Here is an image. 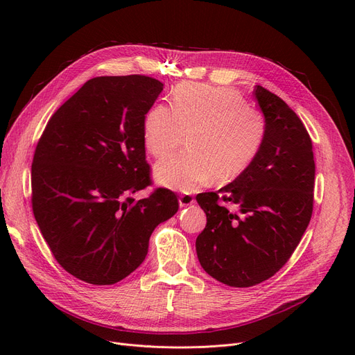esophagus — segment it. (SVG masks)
I'll use <instances>...</instances> for the list:
<instances>
[{
	"mask_svg": "<svg viewBox=\"0 0 355 355\" xmlns=\"http://www.w3.org/2000/svg\"><path fill=\"white\" fill-rule=\"evenodd\" d=\"M180 206L181 207H187V206H191V204L196 202V198L193 194H189V193H184L180 196Z\"/></svg>",
	"mask_w": 355,
	"mask_h": 355,
	"instance_id": "1",
	"label": "esophagus"
}]
</instances>
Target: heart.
I'll return each mask as SVG.
<instances>
[{
    "mask_svg": "<svg viewBox=\"0 0 355 355\" xmlns=\"http://www.w3.org/2000/svg\"><path fill=\"white\" fill-rule=\"evenodd\" d=\"M170 103L171 107L155 105L145 115V148L157 158L166 157L187 132L190 151L157 164L161 184L193 191L214 177L230 181L248 170L266 135L262 112L246 106L233 89L198 83L178 85Z\"/></svg>",
    "mask_w": 355,
    "mask_h": 355,
    "instance_id": "b5f03b06",
    "label": "heart"
}]
</instances>
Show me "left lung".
Wrapping results in <instances>:
<instances>
[{
  "instance_id": "obj_1",
  "label": "left lung",
  "mask_w": 355,
  "mask_h": 355,
  "mask_svg": "<svg viewBox=\"0 0 355 355\" xmlns=\"http://www.w3.org/2000/svg\"><path fill=\"white\" fill-rule=\"evenodd\" d=\"M253 95L266 121L260 151L233 182L196 197L207 216L196 240L200 265L234 288L254 286L282 269L313 209L315 162L306 128L275 93L257 85Z\"/></svg>"
}]
</instances>
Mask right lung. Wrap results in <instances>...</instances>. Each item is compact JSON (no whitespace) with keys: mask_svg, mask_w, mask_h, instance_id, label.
I'll list each match as a JSON object with an SVG mask.
<instances>
[{"mask_svg":"<svg viewBox=\"0 0 355 355\" xmlns=\"http://www.w3.org/2000/svg\"><path fill=\"white\" fill-rule=\"evenodd\" d=\"M164 85L142 74L87 80L47 122L31 164V206L59 265L92 285H114L148 253L175 193L151 185L144 119Z\"/></svg>","mask_w":355,"mask_h":355,"instance_id":"add662e5","label":"right lung"}]
</instances>
